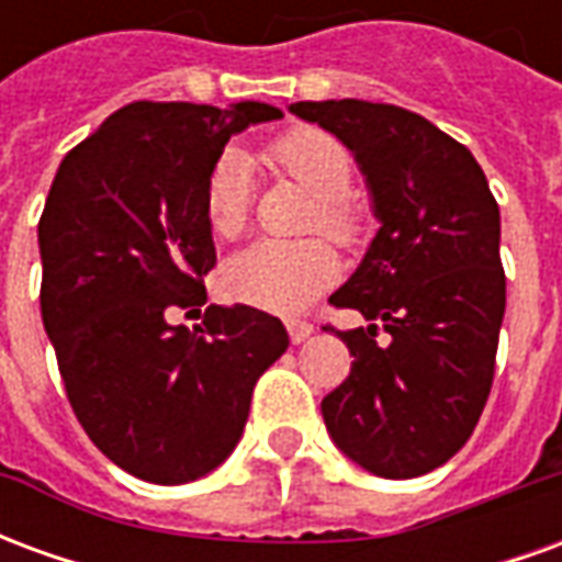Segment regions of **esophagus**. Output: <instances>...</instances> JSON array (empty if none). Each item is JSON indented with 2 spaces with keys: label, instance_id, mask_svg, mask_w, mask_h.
I'll list each match as a JSON object with an SVG mask.
<instances>
[{
  "label": "esophagus",
  "instance_id": "esophagus-1",
  "mask_svg": "<svg viewBox=\"0 0 562 562\" xmlns=\"http://www.w3.org/2000/svg\"><path fill=\"white\" fill-rule=\"evenodd\" d=\"M285 328H289V337L292 342H304L310 334H313V325L304 322V318H285Z\"/></svg>",
  "mask_w": 562,
  "mask_h": 562
}]
</instances>
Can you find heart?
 Returning <instances> with one entry per match:
<instances>
[{
	"label": "heart",
	"mask_w": 562,
	"mask_h": 562,
	"mask_svg": "<svg viewBox=\"0 0 562 562\" xmlns=\"http://www.w3.org/2000/svg\"><path fill=\"white\" fill-rule=\"evenodd\" d=\"M265 161L316 195L313 228L340 244H355L364 232L361 210L349 201L352 153L325 128H294L265 147ZM252 213L249 161L225 149L210 168L204 186V216L210 232L232 240L244 232ZM340 277V258L322 237L310 240H256L222 265V285L240 304L268 313H297L316 301Z\"/></svg>",
	"instance_id": "heart-1"
}]
</instances>
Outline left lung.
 Segmentation results:
<instances>
[{
  "mask_svg": "<svg viewBox=\"0 0 562 562\" xmlns=\"http://www.w3.org/2000/svg\"><path fill=\"white\" fill-rule=\"evenodd\" d=\"M292 114L352 149L382 222L330 294L367 328L337 330L355 361L322 401L325 427L367 472L415 479L458 454L494 385L506 313L496 198L470 149L406 108L330 99Z\"/></svg>",
  "mask_w": 562,
  "mask_h": 562,
  "instance_id": "left-lung-1",
  "label": "left lung"
}]
</instances>
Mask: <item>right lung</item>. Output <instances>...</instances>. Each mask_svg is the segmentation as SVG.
Wrapping results in <instances>:
<instances>
[{"label": "right lung", "mask_w": 562, "mask_h": 562, "mask_svg": "<svg viewBox=\"0 0 562 562\" xmlns=\"http://www.w3.org/2000/svg\"><path fill=\"white\" fill-rule=\"evenodd\" d=\"M273 104L132 102L68 149L38 220L42 318L68 403L104 458L153 484L195 482L244 434L252 389L285 349L256 306L207 304L216 246L204 186L232 135ZM201 313V310H198Z\"/></svg>", "instance_id": "1"}]
</instances>
